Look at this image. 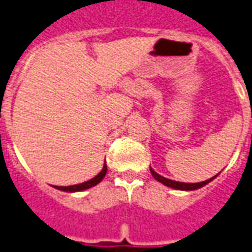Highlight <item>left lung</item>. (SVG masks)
<instances>
[{
  "mask_svg": "<svg viewBox=\"0 0 252 252\" xmlns=\"http://www.w3.org/2000/svg\"><path fill=\"white\" fill-rule=\"evenodd\" d=\"M150 172H152V175L155 179H157L158 182H161L162 185H165V186H169V188H174V189H178V190H196L198 188H201V186H204L208 182H211L212 179L215 178H211V179H208V181H204V182H198V184H185V182H176V181H171V179H167V178H164V176L158 175L157 172H155L153 169L150 168Z\"/></svg>",
  "mask_w": 252,
  "mask_h": 252,
  "instance_id": "8db88e82",
  "label": "left lung"
}]
</instances>
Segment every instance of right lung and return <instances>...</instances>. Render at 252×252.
<instances>
[{"label": "right lung", "instance_id": "right-lung-1", "mask_svg": "<svg viewBox=\"0 0 252 252\" xmlns=\"http://www.w3.org/2000/svg\"><path fill=\"white\" fill-rule=\"evenodd\" d=\"M106 172H107V165H106V162H104L102 171H100L95 178H92L91 181H88V182H84V184H80V185H73V186H56V189H59V190H63V191H80V190H85V189H90V188L97 185L100 181H102V179H103L104 175H106Z\"/></svg>", "mask_w": 252, "mask_h": 252}]
</instances>
